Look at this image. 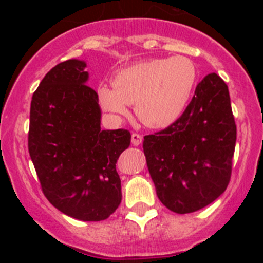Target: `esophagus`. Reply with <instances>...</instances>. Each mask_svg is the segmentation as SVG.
Instances as JSON below:
<instances>
[{
	"mask_svg": "<svg viewBox=\"0 0 263 263\" xmlns=\"http://www.w3.org/2000/svg\"><path fill=\"white\" fill-rule=\"evenodd\" d=\"M131 142L134 146H140L142 143V136L138 135V134H132L131 136Z\"/></svg>",
	"mask_w": 263,
	"mask_h": 263,
	"instance_id": "34e87169",
	"label": "esophagus"
}]
</instances>
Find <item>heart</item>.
<instances>
[{
  "mask_svg": "<svg viewBox=\"0 0 263 263\" xmlns=\"http://www.w3.org/2000/svg\"><path fill=\"white\" fill-rule=\"evenodd\" d=\"M197 81V66L184 55L142 60L114 75V89L99 86L98 98L114 116L126 115L127 105L135 104V112L144 125L164 128L185 111Z\"/></svg>",
  "mask_w": 263,
  "mask_h": 263,
  "instance_id": "heart-1",
  "label": "heart"
}]
</instances>
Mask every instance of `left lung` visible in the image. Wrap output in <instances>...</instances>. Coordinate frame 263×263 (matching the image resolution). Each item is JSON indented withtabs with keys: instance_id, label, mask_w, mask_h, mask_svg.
Wrapping results in <instances>:
<instances>
[{
	"instance_id": "1",
	"label": "left lung",
	"mask_w": 263,
	"mask_h": 263,
	"mask_svg": "<svg viewBox=\"0 0 263 263\" xmlns=\"http://www.w3.org/2000/svg\"><path fill=\"white\" fill-rule=\"evenodd\" d=\"M236 125L224 80L211 73L197 85L173 125L144 136L143 152L157 197L177 214L203 209L230 182Z\"/></svg>"
}]
</instances>
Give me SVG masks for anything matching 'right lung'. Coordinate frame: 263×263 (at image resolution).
Segmentation results:
<instances>
[{
	"mask_svg": "<svg viewBox=\"0 0 263 263\" xmlns=\"http://www.w3.org/2000/svg\"><path fill=\"white\" fill-rule=\"evenodd\" d=\"M84 60L48 71L33 93L28 149L53 206L81 221L107 219L121 203L116 162L131 142L127 129H101L98 93Z\"/></svg>",
	"mask_w": 263,
	"mask_h": 263,
	"instance_id": "obj_1",
	"label": "right lung"
}]
</instances>
